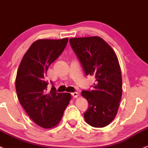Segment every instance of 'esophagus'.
Returning <instances> with one entry per match:
<instances>
[{
  "label": "esophagus",
  "instance_id": "34e87169",
  "mask_svg": "<svg viewBox=\"0 0 148 148\" xmlns=\"http://www.w3.org/2000/svg\"><path fill=\"white\" fill-rule=\"evenodd\" d=\"M71 95H72L74 98H77L78 95H79V94H78L77 92H72V93H71Z\"/></svg>",
  "mask_w": 148,
  "mask_h": 148
}]
</instances>
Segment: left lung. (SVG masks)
I'll return each instance as SVG.
<instances>
[{"mask_svg": "<svg viewBox=\"0 0 148 148\" xmlns=\"http://www.w3.org/2000/svg\"><path fill=\"white\" fill-rule=\"evenodd\" d=\"M69 43L86 76H93V90H82L88 108L84 113L88 124L102 128L114 119L122 95V79L112 48L98 36L73 38Z\"/></svg>", "mask_w": 148, "mask_h": 148, "instance_id": "left-lung-1", "label": "left lung"}]
</instances>
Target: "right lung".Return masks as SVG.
<instances>
[{"mask_svg": "<svg viewBox=\"0 0 148 148\" xmlns=\"http://www.w3.org/2000/svg\"><path fill=\"white\" fill-rule=\"evenodd\" d=\"M68 38L41 39L33 43L25 53L17 70L15 88L21 105L38 126L50 129L56 126L63 116L71 94L58 93L45 80L48 67L62 53Z\"/></svg>", "mask_w": 148, "mask_h": 148, "instance_id": "1", "label": "right lung"}]
</instances>
